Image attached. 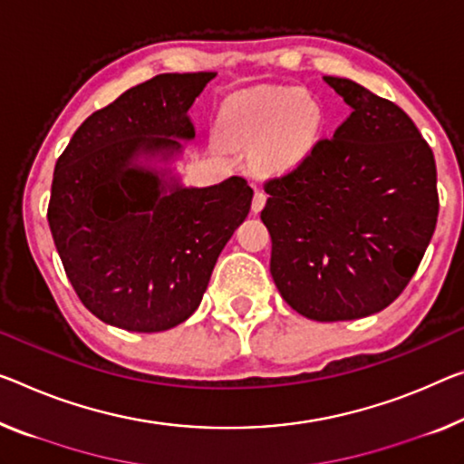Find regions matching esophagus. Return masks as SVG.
<instances>
[{"instance_id": "obj_1", "label": "esophagus", "mask_w": 464, "mask_h": 464, "mask_svg": "<svg viewBox=\"0 0 464 464\" xmlns=\"http://www.w3.org/2000/svg\"><path fill=\"white\" fill-rule=\"evenodd\" d=\"M266 192L263 190H259V188H255V195H253V203H251V211L253 213H259L261 209H263V205H266Z\"/></svg>"}]
</instances>
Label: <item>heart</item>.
I'll return each mask as SVG.
<instances>
[{"instance_id": "obj_1", "label": "heart", "mask_w": 464, "mask_h": 464, "mask_svg": "<svg viewBox=\"0 0 464 464\" xmlns=\"http://www.w3.org/2000/svg\"><path fill=\"white\" fill-rule=\"evenodd\" d=\"M218 126L232 145H255L259 172L282 174L296 168L315 147L322 110L313 97L290 87L242 91L227 97Z\"/></svg>"}]
</instances>
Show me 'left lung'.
I'll return each mask as SVG.
<instances>
[{
	"instance_id": "obj_1",
	"label": "left lung",
	"mask_w": 464,
	"mask_h": 464,
	"mask_svg": "<svg viewBox=\"0 0 464 464\" xmlns=\"http://www.w3.org/2000/svg\"><path fill=\"white\" fill-rule=\"evenodd\" d=\"M325 82L353 111L286 174L266 180L269 272L315 322L386 309L409 286L440 211L431 147L396 103L348 78Z\"/></svg>"
}]
</instances>
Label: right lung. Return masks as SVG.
<instances>
[{
  "label": "right lung",
  "instance_id": "add662e5",
  "mask_svg": "<svg viewBox=\"0 0 464 464\" xmlns=\"http://www.w3.org/2000/svg\"><path fill=\"white\" fill-rule=\"evenodd\" d=\"M211 72L158 74L84 120L55 161L47 222L63 272L92 315L128 332H163L201 304L219 253L251 209L230 176L172 187L132 166L195 137L188 110Z\"/></svg>",
  "mask_w": 464,
  "mask_h": 464
}]
</instances>
